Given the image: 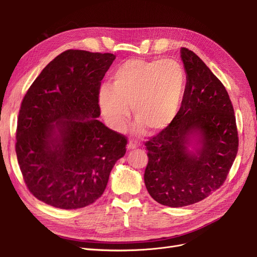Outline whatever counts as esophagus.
Instances as JSON below:
<instances>
[{
    "label": "esophagus",
    "instance_id": "34e87169",
    "mask_svg": "<svg viewBox=\"0 0 257 257\" xmlns=\"http://www.w3.org/2000/svg\"><path fill=\"white\" fill-rule=\"evenodd\" d=\"M139 146H141V144H139L137 141H130V143L127 144V149L128 150L136 149V148H138Z\"/></svg>",
    "mask_w": 257,
    "mask_h": 257
}]
</instances>
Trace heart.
Here are the masks:
<instances>
[{"mask_svg": "<svg viewBox=\"0 0 257 257\" xmlns=\"http://www.w3.org/2000/svg\"><path fill=\"white\" fill-rule=\"evenodd\" d=\"M185 71L175 59L124 61L111 75L110 85L98 92V107L108 125L125 128L130 106L135 118L150 132L167 127L180 108Z\"/></svg>", "mask_w": 257, "mask_h": 257, "instance_id": "1", "label": "heart"}]
</instances>
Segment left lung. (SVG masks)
<instances>
[{
	"instance_id": "8db88e82",
	"label": "left lung",
	"mask_w": 257,
	"mask_h": 257,
	"mask_svg": "<svg viewBox=\"0 0 257 257\" xmlns=\"http://www.w3.org/2000/svg\"><path fill=\"white\" fill-rule=\"evenodd\" d=\"M180 53L186 73L181 107L174 121L145 144L146 188L155 201L173 208L198 203L220 189L239 143L234 107L223 83L197 54L188 48Z\"/></svg>"
}]
</instances>
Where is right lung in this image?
Returning <instances> with one entry per match:
<instances>
[{
  "mask_svg": "<svg viewBox=\"0 0 257 257\" xmlns=\"http://www.w3.org/2000/svg\"><path fill=\"white\" fill-rule=\"evenodd\" d=\"M115 56L69 49L38 75L22 99L16 153L29 191L60 209L102 196L126 137L98 121V92Z\"/></svg>",
  "mask_w": 257,
  "mask_h": 257,
  "instance_id": "obj_1",
  "label": "right lung"
}]
</instances>
